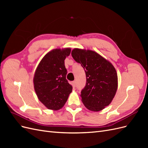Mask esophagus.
<instances>
[{"mask_svg":"<svg viewBox=\"0 0 148 148\" xmlns=\"http://www.w3.org/2000/svg\"><path fill=\"white\" fill-rule=\"evenodd\" d=\"M71 85H72V86L73 88H75V86H76V82L75 81L72 82H71Z\"/></svg>","mask_w":148,"mask_h":148,"instance_id":"obj_1","label":"esophagus"}]
</instances>
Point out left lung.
Masks as SVG:
<instances>
[{"label":"left lung","mask_w":148,"mask_h":148,"mask_svg":"<svg viewBox=\"0 0 148 148\" xmlns=\"http://www.w3.org/2000/svg\"><path fill=\"white\" fill-rule=\"evenodd\" d=\"M71 56L86 73V86L80 95L84 105L92 111L104 109L112 101L117 89L118 77L114 66L92 51L74 49Z\"/></svg>","instance_id":"8db88e82"}]
</instances>
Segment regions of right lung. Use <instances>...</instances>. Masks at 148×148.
Listing matches in <instances>:
<instances>
[{"instance_id":"right-lung-1","label":"right lung","mask_w":148,"mask_h":148,"mask_svg":"<svg viewBox=\"0 0 148 148\" xmlns=\"http://www.w3.org/2000/svg\"><path fill=\"white\" fill-rule=\"evenodd\" d=\"M70 48L56 49L48 52L36 70L33 82L39 100L51 110H59L66 102L72 86L67 79L65 66Z\"/></svg>"}]
</instances>
